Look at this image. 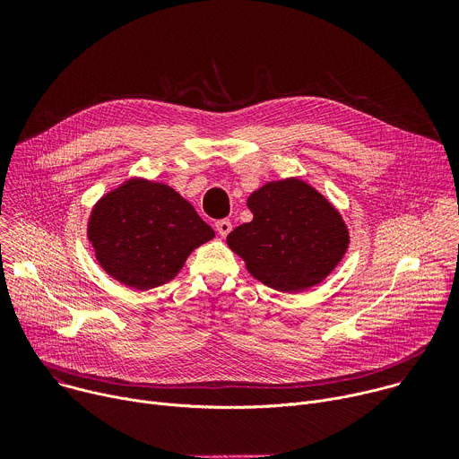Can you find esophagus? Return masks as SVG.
Wrapping results in <instances>:
<instances>
[{
	"label": "esophagus",
	"instance_id": "esophagus-1",
	"mask_svg": "<svg viewBox=\"0 0 459 459\" xmlns=\"http://www.w3.org/2000/svg\"><path fill=\"white\" fill-rule=\"evenodd\" d=\"M216 230H218V234L220 236H227L230 230H232V223H230V220H218L216 221Z\"/></svg>",
	"mask_w": 459,
	"mask_h": 459
}]
</instances>
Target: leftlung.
I'll return each mask as SVG.
<instances>
[{"label":"left lung","mask_w":459,"mask_h":459,"mask_svg":"<svg viewBox=\"0 0 459 459\" xmlns=\"http://www.w3.org/2000/svg\"><path fill=\"white\" fill-rule=\"evenodd\" d=\"M250 223L236 227L229 247L247 271L280 292H299L329 276L349 247L340 212L301 179L271 181L247 200Z\"/></svg>","instance_id":"8db88e82"}]
</instances>
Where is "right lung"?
Listing matches in <instances>:
<instances>
[{"instance_id":"1","label":"right lung","mask_w":459,"mask_h":459,"mask_svg":"<svg viewBox=\"0 0 459 459\" xmlns=\"http://www.w3.org/2000/svg\"><path fill=\"white\" fill-rule=\"evenodd\" d=\"M87 234L103 271L136 290L170 281L188 254L214 238L174 188L145 179H128L103 195Z\"/></svg>"}]
</instances>
